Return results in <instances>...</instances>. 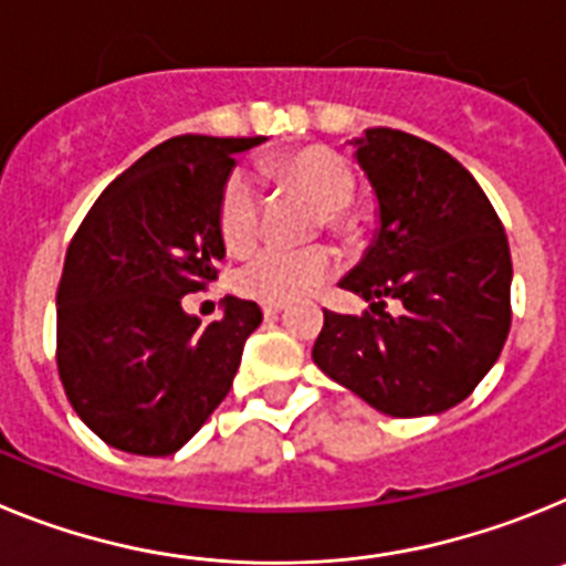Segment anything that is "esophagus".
Segmentation results:
<instances>
[{"label":"esophagus","mask_w":566,"mask_h":566,"mask_svg":"<svg viewBox=\"0 0 566 566\" xmlns=\"http://www.w3.org/2000/svg\"><path fill=\"white\" fill-rule=\"evenodd\" d=\"M280 312H283V306H272V303H266V306H263V317L266 319H274Z\"/></svg>","instance_id":"obj_1"}]
</instances>
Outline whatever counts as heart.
<instances>
[{"instance_id":"b5f03b06","label":"heart","mask_w":566,"mask_h":566,"mask_svg":"<svg viewBox=\"0 0 566 566\" xmlns=\"http://www.w3.org/2000/svg\"><path fill=\"white\" fill-rule=\"evenodd\" d=\"M274 172L292 189L303 192L319 209L326 232L348 240L357 232L352 201L357 195V175L352 164L328 147H303L274 161ZM218 229L229 252H249L263 229L258 184L238 169L227 178L218 201ZM337 269V258L328 247L308 249H260L234 274V289L243 297L286 306L323 286Z\"/></svg>"}]
</instances>
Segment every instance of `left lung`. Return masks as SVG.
<instances>
[{"mask_svg": "<svg viewBox=\"0 0 566 566\" xmlns=\"http://www.w3.org/2000/svg\"><path fill=\"white\" fill-rule=\"evenodd\" d=\"M354 147L379 232L339 286L371 312H323L312 357L388 417L442 413L473 394L507 339V234L476 178L437 144L374 127ZM385 298L403 303L399 315Z\"/></svg>", "mask_w": 566, "mask_h": 566, "instance_id": "left-lung-1", "label": "left lung"}]
</instances>
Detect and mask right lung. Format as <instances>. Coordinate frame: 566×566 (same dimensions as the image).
Here are the masks:
<instances>
[{"mask_svg": "<svg viewBox=\"0 0 566 566\" xmlns=\"http://www.w3.org/2000/svg\"><path fill=\"white\" fill-rule=\"evenodd\" d=\"M254 138L178 135L142 155L98 195L64 258L56 365L90 431L135 457H169L227 399L263 312L227 297L201 326L184 294L218 280V201L234 153Z\"/></svg>", "mask_w": 566, "mask_h": 566, "instance_id": "obj_1", "label": "right lung"}]
</instances>
